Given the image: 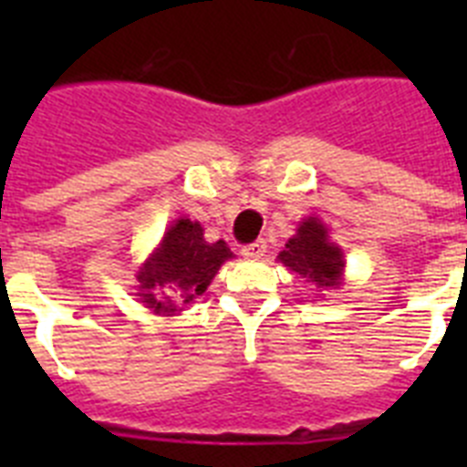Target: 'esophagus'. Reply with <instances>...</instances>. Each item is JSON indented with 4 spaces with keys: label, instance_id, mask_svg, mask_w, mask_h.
<instances>
[{
    "label": "esophagus",
    "instance_id": "obj_1",
    "mask_svg": "<svg viewBox=\"0 0 467 467\" xmlns=\"http://www.w3.org/2000/svg\"><path fill=\"white\" fill-rule=\"evenodd\" d=\"M241 253H243V257H247V259L264 257V253H266V241H264V238H259V241L247 243V245H243Z\"/></svg>",
    "mask_w": 467,
    "mask_h": 467
}]
</instances>
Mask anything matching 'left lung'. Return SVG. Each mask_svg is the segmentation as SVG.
<instances>
[{
  "mask_svg": "<svg viewBox=\"0 0 467 467\" xmlns=\"http://www.w3.org/2000/svg\"><path fill=\"white\" fill-rule=\"evenodd\" d=\"M344 254L334 243L327 241L325 229L316 217H308L296 229V236L287 241L283 253L278 254L285 266H290L301 278H308L316 287H334L339 285L344 271Z\"/></svg>",
  "mask_w": 467,
  "mask_h": 467,
  "instance_id": "obj_1",
  "label": "left lung"
}]
</instances>
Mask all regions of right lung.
<instances>
[{"label": "right lung", "mask_w": 467, "mask_h": 467, "mask_svg": "<svg viewBox=\"0 0 467 467\" xmlns=\"http://www.w3.org/2000/svg\"><path fill=\"white\" fill-rule=\"evenodd\" d=\"M231 257L234 254L224 241H205L198 222L177 220L140 271V296L156 313L177 311V306L203 295L222 264Z\"/></svg>", "instance_id": "1"}]
</instances>
